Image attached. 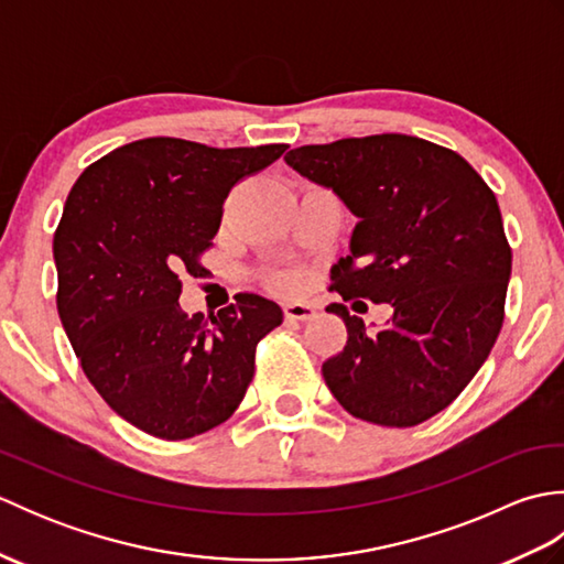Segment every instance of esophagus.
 I'll return each mask as SVG.
<instances>
[{"label": "esophagus", "mask_w": 564, "mask_h": 564, "mask_svg": "<svg viewBox=\"0 0 564 564\" xmlns=\"http://www.w3.org/2000/svg\"><path fill=\"white\" fill-rule=\"evenodd\" d=\"M283 313L289 319H297V322H307L317 315V307L310 303H285Z\"/></svg>", "instance_id": "1"}]
</instances>
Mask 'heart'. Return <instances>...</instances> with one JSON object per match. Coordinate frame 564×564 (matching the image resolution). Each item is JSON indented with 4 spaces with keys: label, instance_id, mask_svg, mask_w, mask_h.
I'll use <instances>...</instances> for the list:
<instances>
[{
    "label": "heart",
    "instance_id": "b5f03b06",
    "mask_svg": "<svg viewBox=\"0 0 564 564\" xmlns=\"http://www.w3.org/2000/svg\"><path fill=\"white\" fill-rule=\"evenodd\" d=\"M279 283H281V285H291V283H293V275L281 273V275H279Z\"/></svg>",
    "mask_w": 564,
    "mask_h": 564
}]
</instances>
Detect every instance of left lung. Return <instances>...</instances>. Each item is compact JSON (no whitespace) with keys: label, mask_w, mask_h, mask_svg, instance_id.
Segmentation results:
<instances>
[{"label":"left lung","mask_w":564,"mask_h":564,"mask_svg":"<svg viewBox=\"0 0 564 564\" xmlns=\"http://www.w3.org/2000/svg\"><path fill=\"white\" fill-rule=\"evenodd\" d=\"M285 164L358 218L334 291L392 307L376 332L327 307L349 334L322 364L327 388L364 422H426L465 390L505 322L511 249L492 188L458 152L400 133L295 148Z\"/></svg>","instance_id":"8db88e82"}]
</instances>
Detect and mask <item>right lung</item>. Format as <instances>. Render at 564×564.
I'll return each mask as SVG.
<instances>
[{
  "mask_svg": "<svg viewBox=\"0 0 564 564\" xmlns=\"http://www.w3.org/2000/svg\"><path fill=\"white\" fill-rule=\"evenodd\" d=\"M289 145L208 148L145 138L82 172L53 239L57 313L84 376L150 436L182 441L223 424L254 378L259 339L283 310L257 293L210 322L188 317L178 275H200L230 188Z\"/></svg>",
  "mask_w": 564,
  "mask_h": 564,
  "instance_id": "add662e5",
  "label": "right lung"
}]
</instances>
